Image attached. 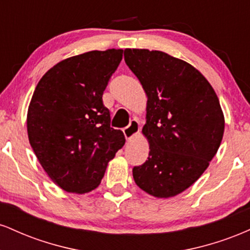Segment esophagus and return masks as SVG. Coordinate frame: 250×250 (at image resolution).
<instances>
[{"label": "esophagus", "instance_id": "esophagus-1", "mask_svg": "<svg viewBox=\"0 0 250 250\" xmlns=\"http://www.w3.org/2000/svg\"><path fill=\"white\" fill-rule=\"evenodd\" d=\"M141 130V127H140V122L137 120H131L130 123H129L128 127H125L123 129V134H125V139L130 140L133 139L135 135H137Z\"/></svg>", "mask_w": 250, "mask_h": 250}]
</instances>
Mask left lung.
<instances>
[{"label":"left lung","mask_w":250,"mask_h":250,"mask_svg":"<svg viewBox=\"0 0 250 250\" xmlns=\"http://www.w3.org/2000/svg\"><path fill=\"white\" fill-rule=\"evenodd\" d=\"M125 61L148 96L142 131L150 151L133 168L134 181L153 196H175L217 153L225 131L220 101L199 70L163 51L125 49Z\"/></svg>","instance_id":"8db88e82"}]
</instances>
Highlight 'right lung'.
Returning a JSON list of instances; mask_svg holds the SVG:
<instances>
[{"label": "right lung", "instance_id": "1", "mask_svg": "<svg viewBox=\"0 0 250 250\" xmlns=\"http://www.w3.org/2000/svg\"><path fill=\"white\" fill-rule=\"evenodd\" d=\"M122 56V49H108L69 57L36 85L28 109V137L45 173L63 190L95 189L125 145L122 131L110 127L102 100Z\"/></svg>", "mask_w": 250, "mask_h": 250}]
</instances>
